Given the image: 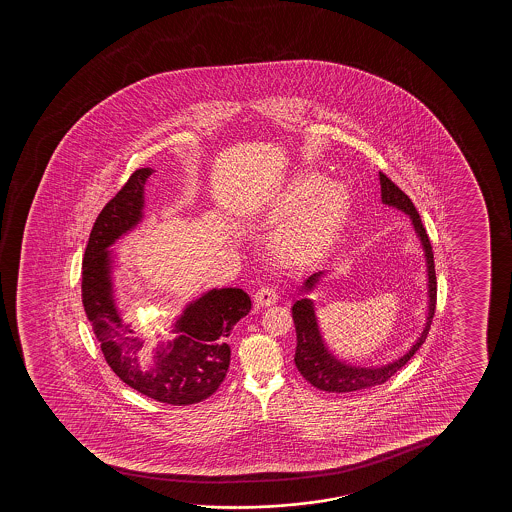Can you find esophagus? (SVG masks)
I'll return each instance as SVG.
<instances>
[{"mask_svg": "<svg viewBox=\"0 0 512 512\" xmlns=\"http://www.w3.org/2000/svg\"><path fill=\"white\" fill-rule=\"evenodd\" d=\"M255 306L257 308H267L273 306L274 302L278 301V292L273 287H262L257 290V294L253 297Z\"/></svg>", "mask_w": 512, "mask_h": 512, "instance_id": "obj_1", "label": "esophagus"}]
</instances>
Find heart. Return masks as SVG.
I'll use <instances>...</instances> for the list:
<instances>
[{
	"mask_svg": "<svg viewBox=\"0 0 512 512\" xmlns=\"http://www.w3.org/2000/svg\"><path fill=\"white\" fill-rule=\"evenodd\" d=\"M350 189L343 180L301 171L274 192L266 206L269 224H283L274 236L281 259L299 264L322 255L343 229Z\"/></svg>",
	"mask_w": 512,
	"mask_h": 512,
	"instance_id": "obj_1",
	"label": "heart"
}]
</instances>
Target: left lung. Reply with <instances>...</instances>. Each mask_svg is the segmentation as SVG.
I'll use <instances>...</instances> for the list:
<instances>
[{"instance_id":"1","label":"left lung","mask_w":512,"mask_h":512,"mask_svg":"<svg viewBox=\"0 0 512 512\" xmlns=\"http://www.w3.org/2000/svg\"><path fill=\"white\" fill-rule=\"evenodd\" d=\"M379 183H381V201L386 206H392V208H397V210L404 211L406 215H409L411 222H413L414 232L420 238L421 248L425 252L428 276L427 322H425L420 337L416 339V343L402 357L393 360L390 364L362 367V365L346 364L329 350V346L323 341L322 332H320V325H318V318H316L315 313V302L308 299V297H302L299 301H295L294 306H292L295 334H297L295 365L301 372L302 378L316 386L318 390H323V392H357V390L383 385L385 381L392 378L395 372L400 371L413 358L416 351L420 350L421 344L425 343V339H427L428 330H430L432 318H434L435 302H437L434 252H432L427 231L421 224L420 213L414 208L413 201L388 176L379 173ZM323 274H325V271H318V273L311 274L309 278H306V281L302 283L301 292H304V294L311 292Z\"/></svg>"}]
</instances>
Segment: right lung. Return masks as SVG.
Segmentation results:
<instances>
[{
    "mask_svg": "<svg viewBox=\"0 0 512 512\" xmlns=\"http://www.w3.org/2000/svg\"><path fill=\"white\" fill-rule=\"evenodd\" d=\"M152 173L136 169L96 218L85 248L82 302L106 362L126 385L150 399L189 406L222 385L231 362L225 337L250 313L252 301L241 288H213L185 306L173 325L178 334L173 341L157 344L152 360L141 358L143 339L134 336L115 304L108 248L143 220L145 183Z\"/></svg>",
    "mask_w": 512,
    "mask_h": 512,
    "instance_id": "obj_1",
    "label": "right lung"
}]
</instances>
